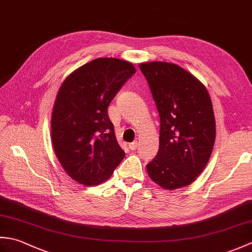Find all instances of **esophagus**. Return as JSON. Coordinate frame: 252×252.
<instances>
[{"instance_id": "1", "label": "esophagus", "mask_w": 252, "mask_h": 252, "mask_svg": "<svg viewBox=\"0 0 252 252\" xmlns=\"http://www.w3.org/2000/svg\"><path fill=\"white\" fill-rule=\"evenodd\" d=\"M138 147V144L137 142H133L131 144H129V148L131 149V151H135V149Z\"/></svg>"}]
</instances>
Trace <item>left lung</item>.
<instances>
[{
  "mask_svg": "<svg viewBox=\"0 0 252 252\" xmlns=\"http://www.w3.org/2000/svg\"><path fill=\"white\" fill-rule=\"evenodd\" d=\"M160 117L159 149L147 167L164 189L192 183L211 156L216 120L211 98L199 80L175 63H141Z\"/></svg>",
  "mask_w": 252,
  "mask_h": 252,
  "instance_id": "left-lung-1",
  "label": "left lung"
}]
</instances>
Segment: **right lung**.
I'll return each instance as SVG.
<instances>
[{
  "label": "right lung",
  "instance_id": "right-lung-1",
  "mask_svg": "<svg viewBox=\"0 0 252 252\" xmlns=\"http://www.w3.org/2000/svg\"><path fill=\"white\" fill-rule=\"evenodd\" d=\"M135 68L117 58H97L73 71L58 91L52 142L67 174L78 183L107 180L125 158L107 108Z\"/></svg>",
  "mask_w": 252,
  "mask_h": 252
}]
</instances>
